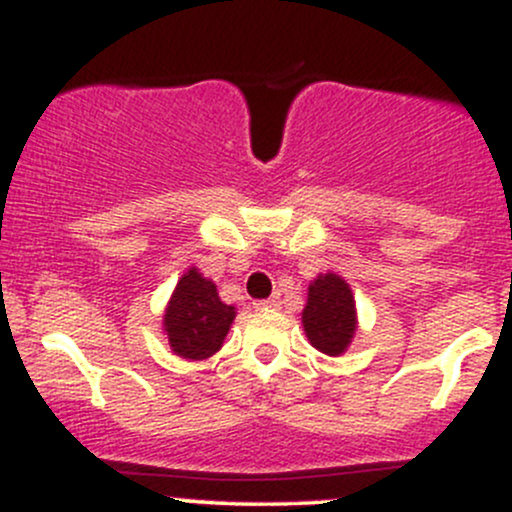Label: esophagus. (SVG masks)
<instances>
[{
	"label": "esophagus",
	"mask_w": 512,
	"mask_h": 512,
	"mask_svg": "<svg viewBox=\"0 0 512 512\" xmlns=\"http://www.w3.org/2000/svg\"><path fill=\"white\" fill-rule=\"evenodd\" d=\"M281 305V301H279V296H272V298H267V301H257L255 303V308L257 310H276Z\"/></svg>",
	"instance_id": "1"
}]
</instances>
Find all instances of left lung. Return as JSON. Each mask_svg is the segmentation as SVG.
Returning a JSON list of instances; mask_svg holds the SVG:
<instances>
[{
    "instance_id": "left-lung-1",
    "label": "left lung",
    "mask_w": 512,
    "mask_h": 512,
    "mask_svg": "<svg viewBox=\"0 0 512 512\" xmlns=\"http://www.w3.org/2000/svg\"><path fill=\"white\" fill-rule=\"evenodd\" d=\"M303 330L308 342L327 356H342L354 342L358 313L354 291L339 274L315 276L303 308Z\"/></svg>"
}]
</instances>
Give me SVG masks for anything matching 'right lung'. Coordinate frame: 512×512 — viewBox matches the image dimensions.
Instances as JSON below:
<instances>
[{"mask_svg": "<svg viewBox=\"0 0 512 512\" xmlns=\"http://www.w3.org/2000/svg\"><path fill=\"white\" fill-rule=\"evenodd\" d=\"M236 320V308L219 298L216 284L190 267L178 279L163 313V332L170 349L185 361H204L223 346Z\"/></svg>", "mask_w": 512, "mask_h": 512, "instance_id": "right-lung-1", "label": "right lung"}]
</instances>
